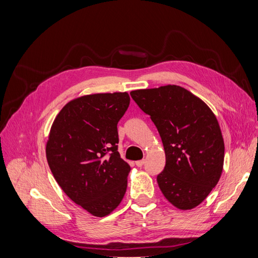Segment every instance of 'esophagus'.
I'll use <instances>...</instances> for the list:
<instances>
[{
  "mask_svg": "<svg viewBox=\"0 0 258 258\" xmlns=\"http://www.w3.org/2000/svg\"><path fill=\"white\" fill-rule=\"evenodd\" d=\"M144 163H145V160H138V161H136V166L137 167H143Z\"/></svg>",
  "mask_w": 258,
  "mask_h": 258,
  "instance_id": "1",
  "label": "esophagus"
}]
</instances>
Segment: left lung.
I'll return each instance as SVG.
<instances>
[{
    "label": "left lung",
    "mask_w": 258,
    "mask_h": 258,
    "mask_svg": "<svg viewBox=\"0 0 258 258\" xmlns=\"http://www.w3.org/2000/svg\"><path fill=\"white\" fill-rule=\"evenodd\" d=\"M150 115L165 148L166 166L157 183L166 199L179 210L200 205L221 177L224 140L210 107L176 85L130 92Z\"/></svg>",
    "instance_id": "left-lung-1"
}]
</instances>
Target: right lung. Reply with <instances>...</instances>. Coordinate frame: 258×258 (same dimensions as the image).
Listing matches in <instances>:
<instances>
[{
  "label": "right lung",
  "instance_id": "right-lung-1",
  "mask_svg": "<svg viewBox=\"0 0 258 258\" xmlns=\"http://www.w3.org/2000/svg\"><path fill=\"white\" fill-rule=\"evenodd\" d=\"M130 103L127 92L95 93L70 101L50 129L46 157L67 196L103 217L121 202L130 166L118 153L117 123Z\"/></svg>",
  "mask_w": 258,
  "mask_h": 258
}]
</instances>
